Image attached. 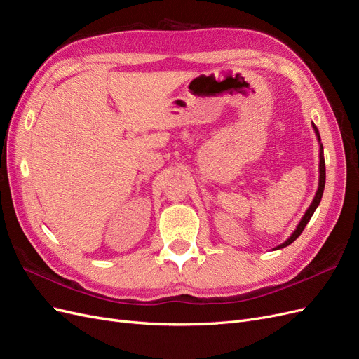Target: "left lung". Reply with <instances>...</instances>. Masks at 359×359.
I'll use <instances>...</instances> for the list:
<instances>
[{
  "instance_id": "obj_1",
  "label": "left lung",
  "mask_w": 359,
  "mask_h": 359,
  "mask_svg": "<svg viewBox=\"0 0 359 359\" xmlns=\"http://www.w3.org/2000/svg\"><path fill=\"white\" fill-rule=\"evenodd\" d=\"M313 128H314V132H316V135H318V139L320 140V136H319V130H318V127L313 124ZM322 145H320V163H319V187H318V191H316V196H314V199H313V202H311V205L309 206V210H307V212L304 214V217H302V220L299 222V224H298V227L295 229V232L292 233V236L289 238L287 241H285L283 244H280L276 250H278V248H283V247H287L289 244H292L293 241L297 240V238L302 233V231H304V227L307 226V223L310 222V219H311V215L314 214V211H316V208H318V205L320 203V199H322V194H323V189H325V160H323V156H322Z\"/></svg>"
}]
</instances>
